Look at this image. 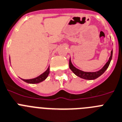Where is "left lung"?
I'll return each instance as SVG.
<instances>
[{"instance_id":"1","label":"left lung","mask_w":122,"mask_h":122,"mask_svg":"<svg viewBox=\"0 0 122 122\" xmlns=\"http://www.w3.org/2000/svg\"><path fill=\"white\" fill-rule=\"evenodd\" d=\"M112 53H113V51H112V50L111 53V56H110L109 59L107 62H106V64L104 66V67H102L101 69H100L99 71H98L84 72L81 71V70L78 69L76 68V67H74V66H73V64H72L71 58H70L69 60V68L74 74H76V76L80 77L81 79H86V80H94V79H97L98 77H99V76H101V75L106 71V70L108 68V67H109V66L110 64V62H111V60H112Z\"/></svg>"}]
</instances>
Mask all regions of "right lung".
<instances>
[{
    "mask_svg": "<svg viewBox=\"0 0 122 122\" xmlns=\"http://www.w3.org/2000/svg\"><path fill=\"white\" fill-rule=\"evenodd\" d=\"M50 73V66L48 67V69H46V71H45L43 74H42L41 75H40L38 77H36L34 79H22L23 81H24L26 83H32V84H34V83H39L41 81L45 80V79L47 78L48 74Z\"/></svg>",
    "mask_w": 122,
    "mask_h": 122,
    "instance_id": "add662e5",
    "label": "right lung"
}]
</instances>
